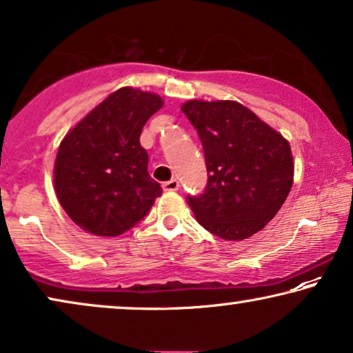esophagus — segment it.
I'll use <instances>...</instances> for the list:
<instances>
[{
    "label": "esophagus",
    "instance_id": "34e87169",
    "mask_svg": "<svg viewBox=\"0 0 353 353\" xmlns=\"http://www.w3.org/2000/svg\"><path fill=\"white\" fill-rule=\"evenodd\" d=\"M179 187L181 185H179L177 179H171V181L163 183V190L165 192H176V190H179Z\"/></svg>",
    "mask_w": 353,
    "mask_h": 353
}]
</instances>
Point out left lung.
<instances>
[{
  "mask_svg": "<svg viewBox=\"0 0 353 353\" xmlns=\"http://www.w3.org/2000/svg\"><path fill=\"white\" fill-rule=\"evenodd\" d=\"M200 136L208 183L187 203L203 228L240 241L262 230L285 203L294 163L285 137L235 101L182 105Z\"/></svg>",
  "mask_w": 353,
  "mask_h": 353,
  "instance_id": "left-lung-1",
  "label": "left lung"
}]
</instances>
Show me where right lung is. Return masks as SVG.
<instances>
[{
  "label": "right lung",
  "mask_w": 353,
  "mask_h": 353,
  "mask_svg": "<svg viewBox=\"0 0 353 353\" xmlns=\"http://www.w3.org/2000/svg\"><path fill=\"white\" fill-rule=\"evenodd\" d=\"M163 107L160 96L121 88L89 112L63 137L54 185L68 217L97 236L132 228L161 195L148 174L142 128Z\"/></svg>",
  "instance_id": "add662e5"
}]
</instances>
